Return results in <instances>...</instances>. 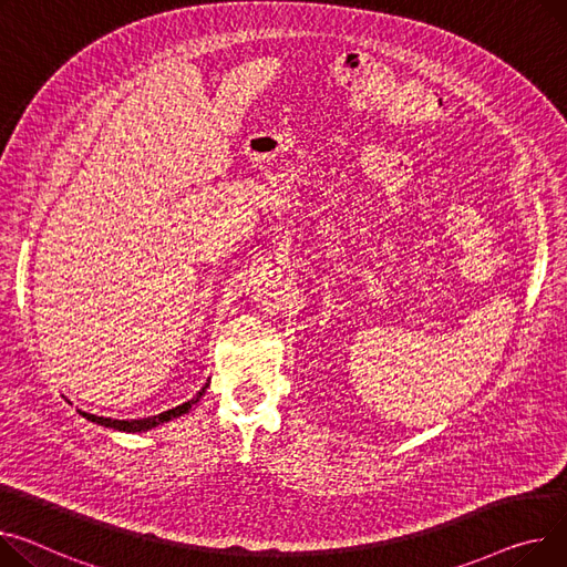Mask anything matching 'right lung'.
Segmentation results:
<instances>
[{
    "mask_svg": "<svg viewBox=\"0 0 567 567\" xmlns=\"http://www.w3.org/2000/svg\"><path fill=\"white\" fill-rule=\"evenodd\" d=\"M207 388H209V383H205L203 390H200L192 401H186V403H182V405H177V408H173V410H166V412H162V414H155V417H143V420H111V417H97V414H91V412H84V410H78V412L82 414V417H86L89 422L100 424V426H104V429L123 431V433H145V431H153V429H157V426H162V424H168V422L182 417V414H186L194 405H198V401L205 396Z\"/></svg>",
    "mask_w": 567,
    "mask_h": 567,
    "instance_id": "1",
    "label": "right lung"
}]
</instances>
